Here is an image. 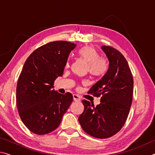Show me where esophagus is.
<instances>
[{
    "instance_id": "34e87169",
    "label": "esophagus",
    "mask_w": 155,
    "mask_h": 155,
    "mask_svg": "<svg viewBox=\"0 0 155 155\" xmlns=\"http://www.w3.org/2000/svg\"><path fill=\"white\" fill-rule=\"evenodd\" d=\"M73 99H74V101H77V102L81 101L80 97L78 96V95H77V94H74V95H73Z\"/></svg>"
}]
</instances>
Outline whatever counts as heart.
<instances>
[{"instance_id":"1","label":"heart","mask_w":155,"mask_h":155,"mask_svg":"<svg viewBox=\"0 0 155 155\" xmlns=\"http://www.w3.org/2000/svg\"><path fill=\"white\" fill-rule=\"evenodd\" d=\"M78 55L87 64L88 72L96 77H101L108 70V61L100 57L98 51L91 46H85L78 51ZM68 65V64L67 65Z\"/></svg>"}]
</instances>
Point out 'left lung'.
<instances>
[{
	"label": "left lung",
	"instance_id": "left-lung-1",
	"mask_svg": "<svg viewBox=\"0 0 155 155\" xmlns=\"http://www.w3.org/2000/svg\"><path fill=\"white\" fill-rule=\"evenodd\" d=\"M101 48L109 60L107 72L88 93L102 95L94 107L83 100L84 111L78 117L83 130L92 137L104 139L118 132L127 120L132 103L133 78L124 57L111 46Z\"/></svg>",
	"mask_w": 155,
	"mask_h": 155
}]
</instances>
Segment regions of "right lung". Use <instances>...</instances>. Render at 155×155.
Returning <instances> with one entry per match:
<instances>
[{"label":"right lung","mask_w":155,"mask_h":155,"mask_svg":"<svg viewBox=\"0 0 155 155\" xmlns=\"http://www.w3.org/2000/svg\"><path fill=\"white\" fill-rule=\"evenodd\" d=\"M76 46L66 41L49 42L26 60L17 83V107L22 122L35 134L55 130L72 103V94H59L53 84L63 75L70 52Z\"/></svg>","instance_id":"add662e5"}]
</instances>
